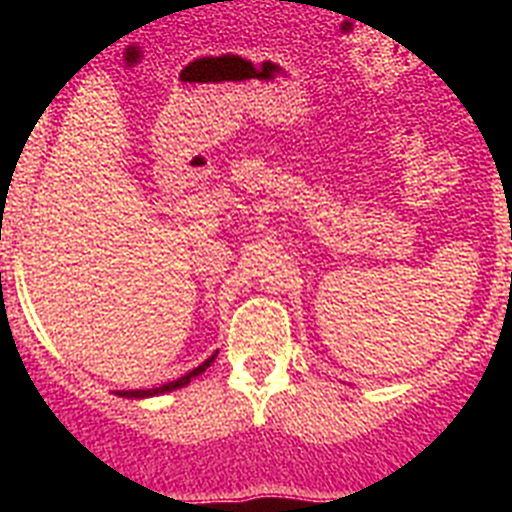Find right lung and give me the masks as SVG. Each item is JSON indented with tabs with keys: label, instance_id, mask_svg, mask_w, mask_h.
Wrapping results in <instances>:
<instances>
[{
	"label": "right lung",
	"instance_id": "right-lung-1",
	"mask_svg": "<svg viewBox=\"0 0 512 512\" xmlns=\"http://www.w3.org/2000/svg\"><path fill=\"white\" fill-rule=\"evenodd\" d=\"M215 356H210V359H207L205 364H200V366H197V369H192V372H189V374L179 377V379H176V382L161 384V387H153V390H122V392H117V395H120V397H138V400H140V397H153V395H164V392H174V390H179V387H184V384L192 382L194 377H200V374L205 372L207 366H210L212 361H215Z\"/></svg>",
	"mask_w": 512,
	"mask_h": 512
}]
</instances>
